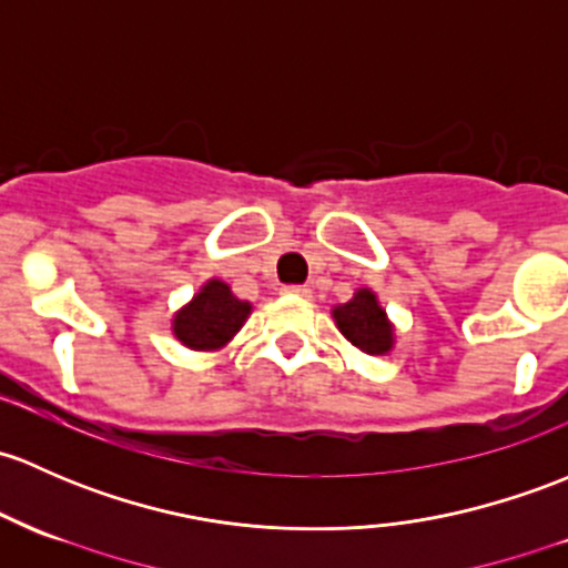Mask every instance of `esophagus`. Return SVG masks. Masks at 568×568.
I'll use <instances>...</instances> for the list:
<instances>
[{
    "instance_id": "1",
    "label": "esophagus",
    "mask_w": 568,
    "mask_h": 568,
    "mask_svg": "<svg viewBox=\"0 0 568 568\" xmlns=\"http://www.w3.org/2000/svg\"><path fill=\"white\" fill-rule=\"evenodd\" d=\"M283 294L302 296V300H310V296H313V288H310V285H285Z\"/></svg>"
}]
</instances>
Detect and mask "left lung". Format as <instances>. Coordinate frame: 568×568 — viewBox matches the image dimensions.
Instances as JSON below:
<instances>
[{
  "instance_id": "1",
  "label": "left lung",
  "mask_w": 568,
  "mask_h": 568,
  "mask_svg": "<svg viewBox=\"0 0 568 568\" xmlns=\"http://www.w3.org/2000/svg\"><path fill=\"white\" fill-rule=\"evenodd\" d=\"M332 318L339 334L354 348H359L362 354L384 356L397 343L394 324L389 321V315H386L384 304L378 302V294L373 288H367V285L356 288L354 296L345 304H334Z\"/></svg>"
}]
</instances>
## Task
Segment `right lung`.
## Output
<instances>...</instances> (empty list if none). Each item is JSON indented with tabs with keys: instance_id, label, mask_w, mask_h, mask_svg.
Here are the masks:
<instances>
[{
	"instance_id": "right-lung-1",
	"label": "right lung",
	"mask_w": 568,
	"mask_h": 568,
	"mask_svg": "<svg viewBox=\"0 0 568 568\" xmlns=\"http://www.w3.org/2000/svg\"><path fill=\"white\" fill-rule=\"evenodd\" d=\"M253 313V304L239 300L229 283L220 277L206 280L193 300L176 310L171 332L190 351H220L236 337L244 321Z\"/></svg>"
}]
</instances>
